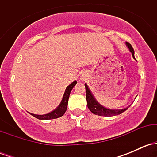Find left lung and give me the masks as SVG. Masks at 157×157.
<instances>
[{
    "mask_svg": "<svg viewBox=\"0 0 157 157\" xmlns=\"http://www.w3.org/2000/svg\"><path fill=\"white\" fill-rule=\"evenodd\" d=\"M126 45L128 47L130 52L132 53L133 57L135 59L134 57V50L132 46L129 44V43L126 42ZM85 87H86V100H87L88 103V108L90 111H91L94 114L99 115V116H105V117H111V116H115V115H118L122 113V112L128 109V108H125L124 109H120V110H111V109H105V107L100 105V103H98L96 101V100L94 99V97L92 95V94L91 93L88 86L86 84H85Z\"/></svg>",
    "mask_w": 157,
    "mask_h": 157,
    "instance_id": "1",
    "label": "left lung"
}]
</instances>
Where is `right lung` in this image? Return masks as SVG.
I'll use <instances>...</instances> for the list:
<instances>
[{"mask_svg": "<svg viewBox=\"0 0 157 157\" xmlns=\"http://www.w3.org/2000/svg\"><path fill=\"white\" fill-rule=\"evenodd\" d=\"M77 84V81H74L71 84H70L69 86L66 88V91H65L63 97V100L61 101L60 105L55 110H54L52 112L46 113V114L44 115H37V114H34V113H29L30 114L32 115L35 117L39 119V120H52V119H56L62 117L66 112V109H67L68 106V98H69L70 93L71 91L72 90L74 86Z\"/></svg>", "mask_w": 157, "mask_h": 157, "instance_id": "obj_1", "label": "right lung"}]
</instances>
